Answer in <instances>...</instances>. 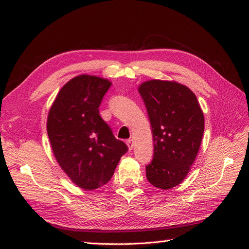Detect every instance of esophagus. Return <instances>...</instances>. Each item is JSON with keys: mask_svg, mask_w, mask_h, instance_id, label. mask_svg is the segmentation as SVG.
I'll return each mask as SVG.
<instances>
[{"mask_svg": "<svg viewBox=\"0 0 249 249\" xmlns=\"http://www.w3.org/2000/svg\"><path fill=\"white\" fill-rule=\"evenodd\" d=\"M126 145H127V147H129L130 150L133 149V147H134V140H133V139L127 140V141H126Z\"/></svg>", "mask_w": 249, "mask_h": 249, "instance_id": "esophagus-1", "label": "esophagus"}]
</instances>
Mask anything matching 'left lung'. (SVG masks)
I'll return each instance as SVG.
<instances>
[{
    "instance_id": "1",
    "label": "left lung",
    "mask_w": 249,
    "mask_h": 249,
    "mask_svg": "<svg viewBox=\"0 0 249 249\" xmlns=\"http://www.w3.org/2000/svg\"><path fill=\"white\" fill-rule=\"evenodd\" d=\"M138 91L154 137V159L146 166V178L153 186L169 190L183 182L196 159L205 116L192 90L176 81H145Z\"/></svg>"
}]
</instances>
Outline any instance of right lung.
<instances>
[{"instance_id":"right-lung-1","label":"right lung","mask_w":249,"mask_h":249,"mask_svg":"<svg viewBox=\"0 0 249 249\" xmlns=\"http://www.w3.org/2000/svg\"><path fill=\"white\" fill-rule=\"evenodd\" d=\"M112 83L90 74L70 80L49 111L47 131L55 159L72 183L84 190L107 184L127 146L100 116Z\"/></svg>"}]
</instances>
